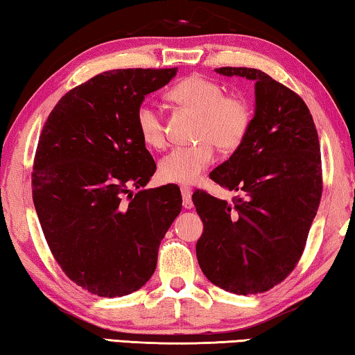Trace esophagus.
<instances>
[{
	"mask_svg": "<svg viewBox=\"0 0 355 355\" xmlns=\"http://www.w3.org/2000/svg\"><path fill=\"white\" fill-rule=\"evenodd\" d=\"M180 191H182V197H183V207L186 209H191L192 207H194V203H192V199H191V196H192L191 188H188V186H182Z\"/></svg>",
	"mask_w": 355,
	"mask_h": 355,
	"instance_id": "esophagus-1",
	"label": "esophagus"
}]
</instances>
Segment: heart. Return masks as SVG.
I'll return each mask as SVG.
<instances>
[{"label": "heart", "instance_id": "1", "mask_svg": "<svg viewBox=\"0 0 355 355\" xmlns=\"http://www.w3.org/2000/svg\"><path fill=\"white\" fill-rule=\"evenodd\" d=\"M173 103L199 114L197 146L175 147L159 161V178L167 183L192 184L214 163L213 144L222 152L236 150L248 136L254 111L241 95H225L218 81L191 75L167 92ZM136 127L148 147L161 148L166 142L161 112L153 105L142 103L136 111Z\"/></svg>", "mask_w": 355, "mask_h": 355}]
</instances>
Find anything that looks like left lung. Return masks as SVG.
I'll use <instances>...</instances> for the list:
<instances>
[{"mask_svg":"<svg viewBox=\"0 0 355 355\" xmlns=\"http://www.w3.org/2000/svg\"><path fill=\"white\" fill-rule=\"evenodd\" d=\"M216 71L255 81V114L244 142L209 173L239 196L192 194L203 222L196 252L211 284L245 296L279 285L300 260L322 194L321 148L296 92L257 69Z\"/></svg>","mask_w":355,"mask_h":355,"instance_id":"8db88e82","label":"left lung"}]
</instances>
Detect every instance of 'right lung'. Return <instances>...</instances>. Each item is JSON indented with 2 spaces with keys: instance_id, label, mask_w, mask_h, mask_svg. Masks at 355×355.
<instances>
[{
  "instance_id": "obj_1",
  "label": "right lung",
  "mask_w": 355,
  "mask_h": 355,
  "mask_svg": "<svg viewBox=\"0 0 355 355\" xmlns=\"http://www.w3.org/2000/svg\"><path fill=\"white\" fill-rule=\"evenodd\" d=\"M175 75L177 67L103 71L65 94L40 133L31 183L42 230L65 275L97 296L146 285L182 211L177 184L144 189L156 164L136 127L146 95Z\"/></svg>"
}]
</instances>
